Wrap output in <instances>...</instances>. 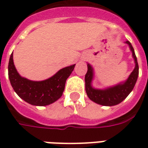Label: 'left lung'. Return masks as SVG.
I'll return each instance as SVG.
<instances>
[{
    "instance_id": "8db88e82",
    "label": "left lung",
    "mask_w": 148,
    "mask_h": 148,
    "mask_svg": "<svg viewBox=\"0 0 148 148\" xmlns=\"http://www.w3.org/2000/svg\"><path fill=\"white\" fill-rule=\"evenodd\" d=\"M126 43L129 45L131 51L132 52V55L136 62V66L133 71L132 72V74H130V76L127 78V80L124 83L105 90H95L91 86V81L93 79V68L91 67L90 64L87 65L88 70L85 76L86 91L89 98L95 103L105 106H116L121 101H123L132 92V90H133L139 74V65L137 62L136 56L135 55L134 49L131 42L126 41Z\"/></svg>"
}]
</instances>
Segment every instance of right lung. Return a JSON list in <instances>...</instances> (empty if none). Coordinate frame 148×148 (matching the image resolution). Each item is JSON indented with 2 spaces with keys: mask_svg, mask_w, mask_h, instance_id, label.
<instances>
[{
  "mask_svg": "<svg viewBox=\"0 0 148 148\" xmlns=\"http://www.w3.org/2000/svg\"><path fill=\"white\" fill-rule=\"evenodd\" d=\"M74 66L75 64L62 69L47 80L34 82L22 77L18 74L12 54L8 62V77L13 90L21 98L33 106H45L61 97L66 81L72 73Z\"/></svg>",
  "mask_w": 148,
  "mask_h": 148,
  "instance_id": "obj_1",
  "label": "right lung"
}]
</instances>
